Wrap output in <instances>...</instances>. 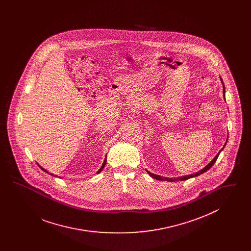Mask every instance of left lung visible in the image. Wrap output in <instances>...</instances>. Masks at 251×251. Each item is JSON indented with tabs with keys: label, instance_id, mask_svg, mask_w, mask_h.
Wrapping results in <instances>:
<instances>
[{
	"label": "left lung",
	"instance_id": "1",
	"mask_svg": "<svg viewBox=\"0 0 251 251\" xmlns=\"http://www.w3.org/2000/svg\"><path fill=\"white\" fill-rule=\"evenodd\" d=\"M221 82H222V84H223V81H222V79H221ZM223 93L225 94V86H224V84H223ZM227 143V142H226ZM226 143L224 145V147L226 146ZM224 147H223V149H224ZM222 149V150H223ZM221 150V151H222ZM221 151L215 155V158L206 166L205 167H203L202 169L201 170V171H199V172H197V173H195V174H190V175H186V176H182V177H179V178H165V177H162V176H159V175H156V174H152V173H151V172H149V171H147L148 173H149V175L151 177V178H153V179H158V180H167V181H178V180H185V179H191L193 177H197V176H199V175H201V174H202L204 172H206L207 170H209L211 167L214 166V164L215 163V161H216V159H217V157L219 156V153L221 152Z\"/></svg>",
	"mask_w": 251,
	"mask_h": 251
}]
</instances>
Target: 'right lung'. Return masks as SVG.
Here are the masks:
<instances>
[{
	"label": "right lung",
	"instance_id": "add662e5",
	"mask_svg": "<svg viewBox=\"0 0 251 251\" xmlns=\"http://www.w3.org/2000/svg\"><path fill=\"white\" fill-rule=\"evenodd\" d=\"M105 165H106V159H105V160H104V162H103V164H102V166H101V167H100V170H99V171H98V173H100V171H101V170H102V169H103V167H104V166H105ZM39 167H40V168H41V169H42V170H43V171H45V172H47V173H49L48 171H47V170H46V169H44V168H43V167H40V166H39ZM50 175H53V174H50ZM55 177H56V175H55Z\"/></svg>",
	"mask_w": 251,
	"mask_h": 251
}]
</instances>
